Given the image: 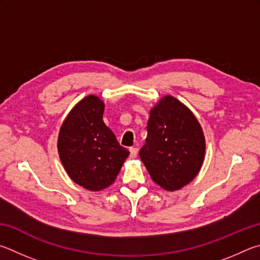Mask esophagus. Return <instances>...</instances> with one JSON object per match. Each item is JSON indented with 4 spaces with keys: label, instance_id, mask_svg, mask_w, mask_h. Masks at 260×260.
Segmentation results:
<instances>
[{
    "label": "esophagus",
    "instance_id": "34e87169",
    "mask_svg": "<svg viewBox=\"0 0 260 260\" xmlns=\"http://www.w3.org/2000/svg\"><path fill=\"white\" fill-rule=\"evenodd\" d=\"M137 155H138V149L136 147H131L130 148V157L135 158Z\"/></svg>",
    "mask_w": 260,
    "mask_h": 260
}]
</instances>
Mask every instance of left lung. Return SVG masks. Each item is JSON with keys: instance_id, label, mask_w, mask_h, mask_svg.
Masks as SVG:
<instances>
[{"instance_id": "8db88e82", "label": "left lung", "mask_w": 260, "mask_h": 260, "mask_svg": "<svg viewBox=\"0 0 260 260\" xmlns=\"http://www.w3.org/2000/svg\"><path fill=\"white\" fill-rule=\"evenodd\" d=\"M206 153L202 127L178 99L166 95L151 109L147 138L139 156L151 178L166 190H177L199 174Z\"/></svg>"}]
</instances>
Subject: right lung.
Segmentation results:
<instances>
[{"label": "right lung", "mask_w": 260, "mask_h": 260, "mask_svg": "<svg viewBox=\"0 0 260 260\" xmlns=\"http://www.w3.org/2000/svg\"><path fill=\"white\" fill-rule=\"evenodd\" d=\"M104 108L97 95H86L68 114L58 136L59 157L68 176L93 192L112 185L129 156L104 123Z\"/></svg>", "instance_id": "add662e5"}]
</instances>
